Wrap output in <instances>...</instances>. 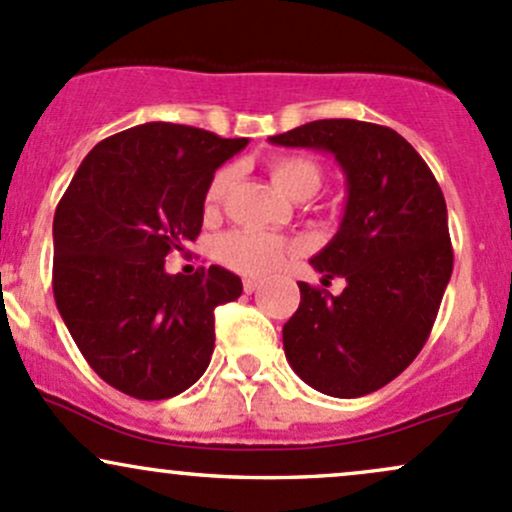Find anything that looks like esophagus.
<instances>
[{"label":"esophagus","instance_id":"34e87169","mask_svg":"<svg viewBox=\"0 0 512 512\" xmlns=\"http://www.w3.org/2000/svg\"><path fill=\"white\" fill-rule=\"evenodd\" d=\"M243 286H245V294H252V291L260 289L262 282H260V279H245Z\"/></svg>","mask_w":512,"mask_h":512}]
</instances>
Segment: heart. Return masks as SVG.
Listing matches in <instances>:
<instances>
[{"label":"heart","instance_id":"1","mask_svg":"<svg viewBox=\"0 0 512 512\" xmlns=\"http://www.w3.org/2000/svg\"><path fill=\"white\" fill-rule=\"evenodd\" d=\"M269 177H272L274 187L279 192L289 196V199H308L320 189L323 184V170L313 157L308 155H279L269 162ZM235 172L230 167H223L213 174L206 189V211H218L223 204L226 194L233 187ZM296 245L291 240L279 238V235L262 233V230L238 228L230 233L221 235L213 247V255L223 267L233 269V272L245 274V277H265L282 267L291 255H294Z\"/></svg>","mask_w":512,"mask_h":512}]
</instances>
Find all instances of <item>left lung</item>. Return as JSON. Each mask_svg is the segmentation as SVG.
Segmentation results:
<instances>
[{"label": "left lung", "instance_id": "obj_1", "mask_svg": "<svg viewBox=\"0 0 512 512\" xmlns=\"http://www.w3.org/2000/svg\"><path fill=\"white\" fill-rule=\"evenodd\" d=\"M269 143L330 153L347 187L338 233L311 257L320 282L342 277L345 289L299 282L301 303L282 330L286 359L325 396H367L418 357L440 311L454 262L445 196L393 128L323 119Z\"/></svg>", "mask_w": 512, "mask_h": 512}]
</instances>
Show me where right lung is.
Instances as JSON below:
<instances>
[{
  "instance_id": "obj_1",
  "label": "right lung",
  "mask_w": 512,
  "mask_h": 512,
  "mask_svg": "<svg viewBox=\"0 0 512 512\" xmlns=\"http://www.w3.org/2000/svg\"><path fill=\"white\" fill-rule=\"evenodd\" d=\"M247 138L153 121L101 140L53 221V294L72 340L109 386L140 401L187 391L213 355V311L243 294L228 269L167 274L204 223L213 172Z\"/></svg>"
}]
</instances>
